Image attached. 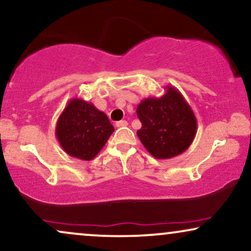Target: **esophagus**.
<instances>
[{
  "label": "esophagus",
  "mask_w": 251,
  "mask_h": 251,
  "mask_svg": "<svg viewBox=\"0 0 251 251\" xmlns=\"http://www.w3.org/2000/svg\"><path fill=\"white\" fill-rule=\"evenodd\" d=\"M127 125H128V123L126 122V120H120V122L116 123L117 127H125V126H127Z\"/></svg>",
  "instance_id": "1"
}]
</instances>
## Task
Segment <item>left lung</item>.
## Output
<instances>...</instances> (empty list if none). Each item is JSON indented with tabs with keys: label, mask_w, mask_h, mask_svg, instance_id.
<instances>
[{
	"label": "left lung",
	"mask_w": 251,
	"mask_h": 251,
	"mask_svg": "<svg viewBox=\"0 0 251 251\" xmlns=\"http://www.w3.org/2000/svg\"><path fill=\"white\" fill-rule=\"evenodd\" d=\"M141 128L137 131L144 147L156 159H171L191 146L198 131L192 107L173 86L160 98L144 99L137 107Z\"/></svg>",
	"instance_id": "1"
}]
</instances>
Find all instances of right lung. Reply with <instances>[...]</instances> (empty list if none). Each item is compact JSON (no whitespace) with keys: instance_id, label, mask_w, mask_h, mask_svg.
Instances as JSON below:
<instances>
[{"instance_id":"obj_1","label":"right lung","mask_w":251,"mask_h":251,"mask_svg":"<svg viewBox=\"0 0 251 251\" xmlns=\"http://www.w3.org/2000/svg\"><path fill=\"white\" fill-rule=\"evenodd\" d=\"M106 114L91 102L74 98L57 120L56 138L70 156L92 160L113 133Z\"/></svg>"}]
</instances>
